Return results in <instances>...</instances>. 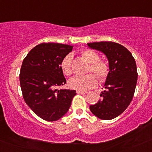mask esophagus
<instances>
[{"instance_id":"1","label":"esophagus","mask_w":152,"mask_h":152,"mask_svg":"<svg viewBox=\"0 0 152 152\" xmlns=\"http://www.w3.org/2000/svg\"><path fill=\"white\" fill-rule=\"evenodd\" d=\"M76 93L80 94H87V92L86 91H76Z\"/></svg>"}]
</instances>
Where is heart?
I'll use <instances>...</instances> for the list:
<instances>
[{"label": "heart", "instance_id": "heart-1", "mask_svg": "<svg viewBox=\"0 0 152 152\" xmlns=\"http://www.w3.org/2000/svg\"><path fill=\"white\" fill-rule=\"evenodd\" d=\"M82 57L87 63L90 64L88 72L92 71L97 76L100 81H104L109 74V67L105 62L99 61V56L92 50H85L82 52ZM72 56L66 55L61 63V69L66 76H70L72 73L71 69ZM97 78L95 75L88 74L85 76H75L68 82L69 86L72 89L85 91L94 88L97 85Z\"/></svg>", "mask_w": 152, "mask_h": 152}]
</instances>
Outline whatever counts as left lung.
I'll use <instances>...</instances> for the list:
<instances>
[{"label":"left lung","instance_id":"left-lung-1","mask_svg":"<svg viewBox=\"0 0 152 152\" xmlns=\"http://www.w3.org/2000/svg\"><path fill=\"white\" fill-rule=\"evenodd\" d=\"M87 45L104 53L109 62V74L100 94L101 99L91 105L90 110L101 119H113L126 109L133 98L138 76L135 59L129 50L119 43L102 41Z\"/></svg>","mask_w":152,"mask_h":152}]
</instances>
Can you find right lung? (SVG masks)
<instances>
[{
	"mask_svg": "<svg viewBox=\"0 0 152 152\" xmlns=\"http://www.w3.org/2000/svg\"><path fill=\"white\" fill-rule=\"evenodd\" d=\"M73 47L41 43L31 49L23 61L19 76L23 96L31 109L43 120L54 121L63 117L76 94L75 90L57 88L66 83L61 63Z\"/></svg>",
	"mask_w": 152,
	"mask_h": 152,
	"instance_id": "1",
	"label": "right lung"
}]
</instances>
